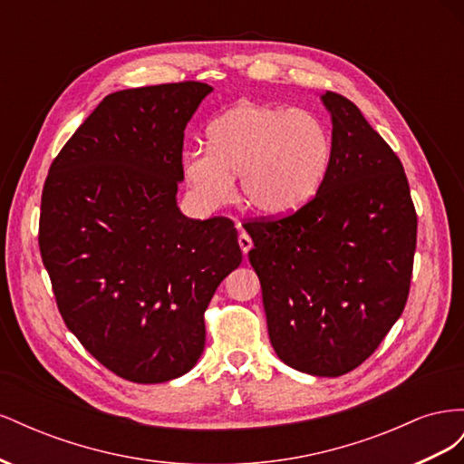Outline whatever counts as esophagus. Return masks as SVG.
Returning <instances> with one entry per match:
<instances>
[{
	"label": "esophagus",
	"instance_id": "1",
	"mask_svg": "<svg viewBox=\"0 0 464 464\" xmlns=\"http://www.w3.org/2000/svg\"><path fill=\"white\" fill-rule=\"evenodd\" d=\"M237 244H240V247H242V251H244V256H247V251L254 247V242H251V237H249V234H246V232H240V236H237Z\"/></svg>",
	"mask_w": 464,
	"mask_h": 464
}]
</instances>
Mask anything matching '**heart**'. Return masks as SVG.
Masks as SVG:
<instances>
[{"instance_id":"b5f03b06","label":"heart","mask_w":464,"mask_h":464,"mask_svg":"<svg viewBox=\"0 0 464 464\" xmlns=\"http://www.w3.org/2000/svg\"><path fill=\"white\" fill-rule=\"evenodd\" d=\"M207 149L186 152L181 170L203 207L227 205L240 176L249 208L283 218L310 203L331 168L333 137L296 108L237 104L208 125Z\"/></svg>"}]
</instances>
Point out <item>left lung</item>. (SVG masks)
<instances>
[{"label":"left lung","instance_id":"obj_1","mask_svg":"<svg viewBox=\"0 0 464 464\" xmlns=\"http://www.w3.org/2000/svg\"><path fill=\"white\" fill-rule=\"evenodd\" d=\"M333 160L294 215L254 220V266L276 356L339 377L368 360L401 317L416 249V210L392 149L348 98L327 91Z\"/></svg>","mask_w":464,"mask_h":464}]
</instances>
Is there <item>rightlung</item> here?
I'll list each match as a JSON object with an SVG mask.
<instances>
[{"label":"right lung","mask_w":464,"mask_h":464,"mask_svg":"<svg viewBox=\"0 0 464 464\" xmlns=\"http://www.w3.org/2000/svg\"><path fill=\"white\" fill-rule=\"evenodd\" d=\"M213 87L168 82L108 94L53 159L38 246L79 343L133 383L188 373L205 310L242 263L234 222L179 213L184 130Z\"/></svg>","instance_id":"obj_1"}]
</instances>
